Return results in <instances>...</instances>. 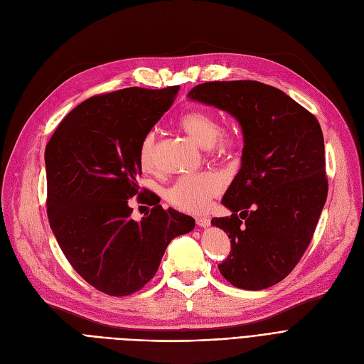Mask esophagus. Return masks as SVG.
<instances>
[{"label": "esophagus", "mask_w": 364, "mask_h": 364, "mask_svg": "<svg viewBox=\"0 0 364 364\" xmlns=\"http://www.w3.org/2000/svg\"><path fill=\"white\" fill-rule=\"evenodd\" d=\"M196 224L199 225V227H209V224H211V221H209V218H206V217H198L196 218Z\"/></svg>", "instance_id": "esophagus-1"}]
</instances>
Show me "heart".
<instances>
[{"instance_id": "heart-1", "label": "heart", "mask_w": 364, "mask_h": 364, "mask_svg": "<svg viewBox=\"0 0 364 364\" xmlns=\"http://www.w3.org/2000/svg\"><path fill=\"white\" fill-rule=\"evenodd\" d=\"M180 128L203 149L225 153L235 144L230 134L220 131V122L208 110H190L178 119ZM140 165L146 171L155 168V132H147L139 147ZM223 180L214 172H203L180 177L166 193L168 202L180 211L199 214L208 208L209 200L223 190Z\"/></svg>"}]
</instances>
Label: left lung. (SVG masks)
I'll use <instances>...</instances> for the list:
<instances>
[{"mask_svg": "<svg viewBox=\"0 0 364 364\" xmlns=\"http://www.w3.org/2000/svg\"><path fill=\"white\" fill-rule=\"evenodd\" d=\"M187 97L232 114L243 136L240 169L221 200L232 215L211 221L232 242L218 269L236 288H270L309 247L328 198L320 124L258 81L205 82Z\"/></svg>", "mask_w": 364, "mask_h": 364, "instance_id": "1", "label": "left lung"}]
</instances>
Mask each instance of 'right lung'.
<instances>
[{
  "mask_svg": "<svg viewBox=\"0 0 364 364\" xmlns=\"http://www.w3.org/2000/svg\"><path fill=\"white\" fill-rule=\"evenodd\" d=\"M178 90L131 87L95 95L68 114L46 147L51 230L75 272L107 295L140 291L169 242L195 228L192 217L159 202L140 221L128 205L140 192V143Z\"/></svg>",
  "mask_w": 364,
  "mask_h": 364,
  "instance_id": "1",
  "label": "right lung"
}]
</instances>
